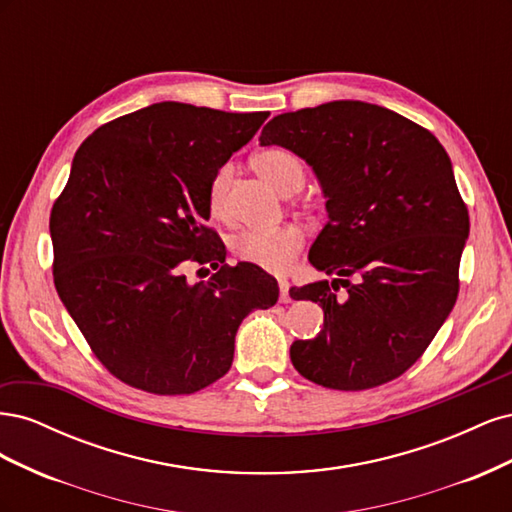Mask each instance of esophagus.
<instances>
[{
    "mask_svg": "<svg viewBox=\"0 0 512 512\" xmlns=\"http://www.w3.org/2000/svg\"><path fill=\"white\" fill-rule=\"evenodd\" d=\"M277 284H280V301L282 303H290L292 297H290V284H288V280H277Z\"/></svg>",
    "mask_w": 512,
    "mask_h": 512,
    "instance_id": "1",
    "label": "esophagus"
}]
</instances>
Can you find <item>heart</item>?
Returning <instances> with one entry per match:
<instances>
[{
	"mask_svg": "<svg viewBox=\"0 0 512 512\" xmlns=\"http://www.w3.org/2000/svg\"><path fill=\"white\" fill-rule=\"evenodd\" d=\"M256 175L265 179L273 188L288 196L301 190L305 181V166L297 153L286 147H265L258 149L252 160ZM232 181V166L224 164L215 170L209 190L207 203L215 218L226 213V198ZM305 245V232L297 224H284L273 230H245L232 241V252L243 262H250L271 273H284L290 269L292 260L297 258Z\"/></svg>",
	"mask_w": 512,
	"mask_h": 512,
	"instance_id": "obj_1",
	"label": "heart"
}]
</instances>
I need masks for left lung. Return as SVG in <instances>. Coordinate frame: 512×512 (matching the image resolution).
Segmentation results:
<instances>
[{"mask_svg":"<svg viewBox=\"0 0 512 512\" xmlns=\"http://www.w3.org/2000/svg\"><path fill=\"white\" fill-rule=\"evenodd\" d=\"M260 145L301 156L327 196L329 222L309 262L333 282L290 288L316 301L324 329L290 346L294 369L335 391H365L421 359L459 294L470 232L448 153L389 108L327 102L273 117ZM344 283L346 298L334 292Z\"/></svg>","mask_w":512,"mask_h":512,"instance_id":"obj_1","label":"left lung"}]
</instances>
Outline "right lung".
<instances>
[{
    "label": "right lung",
    "instance_id": "obj_1",
    "mask_svg": "<svg viewBox=\"0 0 512 512\" xmlns=\"http://www.w3.org/2000/svg\"><path fill=\"white\" fill-rule=\"evenodd\" d=\"M267 117L160 102L104 123L76 151L51 209L53 280L91 352L128 386L205 389L230 369L241 320L280 297L260 267L226 265L207 226L213 173ZM190 264L219 271L190 285Z\"/></svg>",
    "mask_w": 512,
    "mask_h": 512
}]
</instances>
